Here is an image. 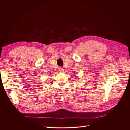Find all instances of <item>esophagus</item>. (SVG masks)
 I'll return each mask as SVG.
<instances>
[{
    "instance_id": "esophagus-1",
    "label": "esophagus",
    "mask_w": 130,
    "mask_h": 130,
    "mask_svg": "<svg viewBox=\"0 0 130 130\" xmlns=\"http://www.w3.org/2000/svg\"><path fill=\"white\" fill-rule=\"evenodd\" d=\"M63 69L62 67H59L58 68V72H61V73H62V72H63Z\"/></svg>"
}]
</instances>
